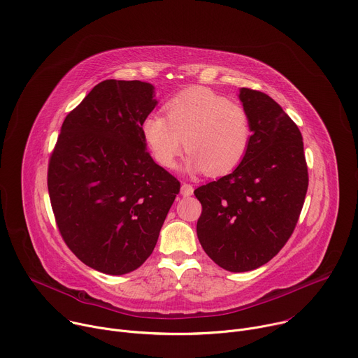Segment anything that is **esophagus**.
Returning a JSON list of instances; mask_svg holds the SVG:
<instances>
[{"mask_svg":"<svg viewBox=\"0 0 358 358\" xmlns=\"http://www.w3.org/2000/svg\"><path fill=\"white\" fill-rule=\"evenodd\" d=\"M180 193L183 196H192L193 194V186L190 183H183L180 187Z\"/></svg>","mask_w":358,"mask_h":358,"instance_id":"obj_1","label":"esophagus"}]
</instances>
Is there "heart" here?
I'll return each instance as SVG.
<instances>
[{"mask_svg": "<svg viewBox=\"0 0 358 358\" xmlns=\"http://www.w3.org/2000/svg\"><path fill=\"white\" fill-rule=\"evenodd\" d=\"M166 117L149 115L142 135L153 157L173 168L185 150L189 169L222 176L239 166L249 153L253 128L248 110L209 88H187L164 106Z\"/></svg>", "mask_w": 358, "mask_h": 358, "instance_id": "heart-1", "label": "heart"}]
</instances>
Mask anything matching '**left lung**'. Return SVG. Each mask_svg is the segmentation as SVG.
I'll return each instance as SVG.
<instances>
[{
    "mask_svg": "<svg viewBox=\"0 0 358 358\" xmlns=\"http://www.w3.org/2000/svg\"><path fill=\"white\" fill-rule=\"evenodd\" d=\"M239 98L253 128L249 153L231 173L194 190L199 242L234 273L255 270L283 249L308 187L303 136L292 117L264 92L242 88Z\"/></svg>",
    "mask_w": 358,
    "mask_h": 358,
    "instance_id": "left-lung-1",
    "label": "left lung"
}]
</instances>
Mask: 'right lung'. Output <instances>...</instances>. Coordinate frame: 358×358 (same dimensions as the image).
<instances>
[{"label":"right lung","mask_w":358,"mask_h":358,"mask_svg":"<svg viewBox=\"0 0 358 358\" xmlns=\"http://www.w3.org/2000/svg\"><path fill=\"white\" fill-rule=\"evenodd\" d=\"M153 87L106 79L65 117L48 164V193L69 250L105 274L152 255L180 182L155 164L142 122Z\"/></svg>","instance_id":"1"}]
</instances>
